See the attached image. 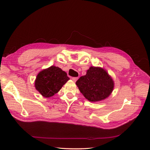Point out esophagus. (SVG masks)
<instances>
[{
  "label": "esophagus",
  "mask_w": 150,
  "mask_h": 150,
  "mask_svg": "<svg viewBox=\"0 0 150 150\" xmlns=\"http://www.w3.org/2000/svg\"><path fill=\"white\" fill-rule=\"evenodd\" d=\"M78 78H77V77H74V78H72V80L74 81V82H76V81L78 80Z\"/></svg>",
  "instance_id": "34e87169"
}]
</instances>
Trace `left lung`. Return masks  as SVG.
Segmentation results:
<instances>
[{
    "label": "left lung",
    "instance_id": "1",
    "mask_svg": "<svg viewBox=\"0 0 150 150\" xmlns=\"http://www.w3.org/2000/svg\"><path fill=\"white\" fill-rule=\"evenodd\" d=\"M83 96L91 102L103 100L111 94L114 81L107 71L99 67H90L85 76L76 81Z\"/></svg>",
    "mask_w": 150,
    "mask_h": 150
}]
</instances>
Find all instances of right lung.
<instances>
[{
    "instance_id": "add662e5",
    "label": "right lung",
    "mask_w": 150,
    "mask_h": 150,
    "mask_svg": "<svg viewBox=\"0 0 150 150\" xmlns=\"http://www.w3.org/2000/svg\"><path fill=\"white\" fill-rule=\"evenodd\" d=\"M69 78L61 68L52 66L40 71L35 81V88L42 96L50 98L58 93Z\"/></svg>"
}]
</instances>
